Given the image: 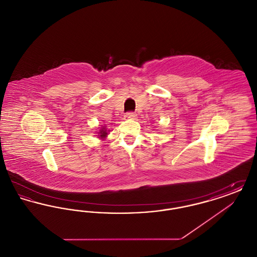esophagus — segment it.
Returning a JSON list of instances; mask_svg holds the SVG:
<instances>
[{
	"mask_svg": "<svg viewBox=\"0 0 257 257\" xmlns=\"http://www.w3.org/2000/svg\"><path fill=\"white\" fill-rule=\"evenodd\" d=\"M136 116H137V114H136L135 112H133V111H128V112H126L125 115H124L125 119H135Z\"/></svg>",
	"mask_w": 257,
	"mask_h": 257,
	"instance_id": "esophagus-1",
	"label": "esophagus"
}]
</instances>
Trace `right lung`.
Instances as JSON below:
<instances>
[{"mask_svg": "<svg viewBox=\"0 0 257 257\" xmlns=\"http://www.w3.org/2000/svg\"><path fill=\"white\" fill-rule=\"evenodd\" d=\"M100 137L101 138H105V136L107 135V132H106V130L105 129H102V130H100Z\"/></svg>", "mask_w": 257, "mask_h": 257, "instance_id": "obj_1", "label": "right lung"}]
</instances>
